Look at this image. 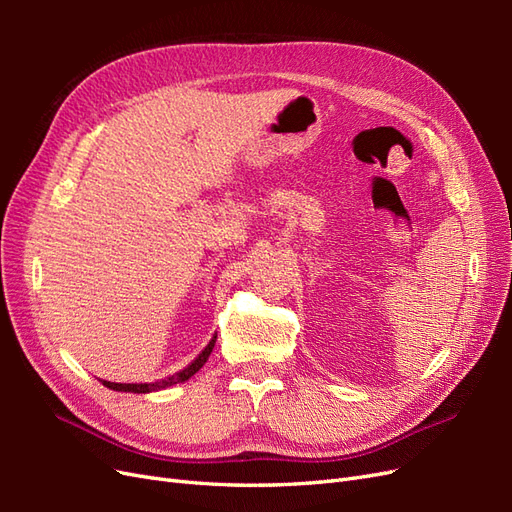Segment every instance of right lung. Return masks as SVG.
Here are the masks:
<instances>
[{
    "label": "right lung",
    "mask_w": 512,
    "mask_h": 512,
    "mask_svg": "<svg viewBox=\"0 0 512 512\" xmlns=\"http://www.w3.org/2000/svg\"><path fill=\"white\" fill-rule=\"evenodd\" d=\"M215 339H218V335H213V339H211V342L205 346V350L200 352L188 367H183L181 371H177V374L168 376V378H164V380H158V382H141V384H121V382H108V380H102V384L106 386V389L123 391V393H153V391H162V389H166V386H173V384L185 382V380H190V378L196 374V371L207 363L209 354H211V350H213V346H215Z\"/></svg>",
    "instance_id": "add662e5"
}]
</instances>
